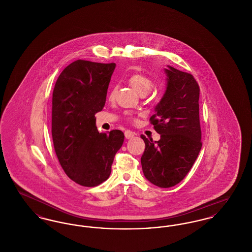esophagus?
I'll list each match as a JSON object with an SVG mask.
<instances>
[{
  "mask_svg": "<svg viewBox=\"0 0 252 252\" xmlns=\"http://www.w3.org/2000/svg\"><path fill=\"white\" fill-rule=\"evenodd\" d=\"M135 136V132L131 131V130H126L125 131V137L126 139H132Z\"/></svg>",
  "mask_w": 252,
  "mask_h": 252,
  "instance_id": "34e87169",
  "label": "esophagus"
}]
</instances>
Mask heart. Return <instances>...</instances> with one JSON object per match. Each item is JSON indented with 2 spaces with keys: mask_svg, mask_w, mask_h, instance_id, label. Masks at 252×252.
I'll list each match as a JSON object with an SVG mask.
<instances>
[{
  "mask_svg": "<svg viewBox=\"0 0 252 252\" xmlns=\"http://www.w3.org/2000/svg\"><path fill=\"white\" fill-rule=\"evenodd\" d=\"M128 82L139 94H146L153 87V81L147 75L141 72L131 74L128 78Z\"/></svg>",
  "mask_w": 252,
  "mask_h": 252,
  "instance_id": "obj_1",
  "label": "heart"
}]
</instances>
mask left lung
I'll list each match as a JSON object with an SVG mask.
<instances>
[{
  "instance_id": "obj_1",
  "label": "left lung",
  "mask_w": 252,
  "mask_h": 252,
  "mask_svg": "<svg viewBox=\"0 0 252 252\" xmlns=\"http://www.w3.org/2000/svg\"><path fill=\"white\" fill-rule=\"evenodd\" d=\"M167 87L150 117L160 139L154 142L144 135L145 149L141 158L144 177L160 188L177 185L191 170L201 143L199 86L191 73L174 67L164 69Z\"/></svg>"
}]
</instances>
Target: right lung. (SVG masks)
<instances>
[{"mask_svg": "<svg viewBox=\"0 0 252 252\" xmlns=\"http://www.w3.org/2000/svg\"><path fill=\"white\" fill-rule=\"evenodd\" d=\"M115 63L75 60L60 73L53 92L52 137L66 175L79 185L94 187L108 180L123 145L121 130L99 133L95 113L106 103Z\"/></svg>", "mask_w": 252, "mask_h": 252, "instance_id": "obj_1", "label": "right lung"}]
</instances>
